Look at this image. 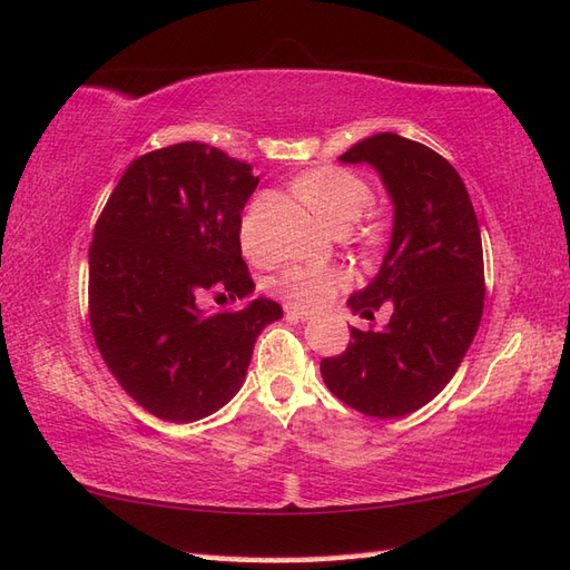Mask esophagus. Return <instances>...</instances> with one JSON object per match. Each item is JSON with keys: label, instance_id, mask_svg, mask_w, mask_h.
<instances>
[{"label": "esophagus", "instance_id": "34e87169", "mask_svg": "<svg viewBox=\"0 0 570 570\" xmlns=\"http://www.w3.org/2000/svg\"><path fill=\"white\" fill-rule=\"evenodd\" d=\"M284 313H286L288 321H311V315H313V313H308L306 308H298V306H294V303H286V306H284Z\"/></svg>", "mask_w": 570, "mask_h": 570}]
</instances>
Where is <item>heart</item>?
I'll use <instances>...</instances> for the list:
<instances>
[{
	"label": "heart",
	"instance_id": "1",
	"mask_svg": "<svg viewBox=\"0 0 570 570\" xmlns=\"http://www.w3.org/2000/svg\"><path fill=\"white\" fill-rule=\"evenodd\" d=\"M291 189L308 206L311 214L325 223L330 230L342 233L360 218L366 206L372 204L374 191L364 177L345 167H315L303 171L291 184ZM376 225H368L366 235L374 237ZM240 243L247 257L262 259V249L257 245V233L253 218H245L240 225ZM352 284V276L340 264H296L284 269L272 282L274 291L284 298L303 308H321L333 301Z\"/></svg>",
	"mask_w": 570,
	"mask_h": 570
}]
</instances>
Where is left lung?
Here are the masks:
<instances>
[{"mask_svg":"<svg viewBox=\"0 0 570 570\" xmlns=\"http://www.w3.org/2000/svg\"><path fill=\"white\" fill-rule=\"evenodd\" d=\"M379 169L395 204L393 237L376 279L347 301L374 321L391 303L383 330L352 327V342L325 356L330 393L379 420L428 405L464 360L485 298L479 218L459 171L440 153L395 134H376L340 155Z\"/></svg>","mask_w":570,"mask_h":570,"instance_id":"1","label":"left lung"}]
</instances>
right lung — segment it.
I'll return each instance as SVG.
<instances>
[{"label": "right lung", "mask_w": 570, "mask_h": 570, "mask_svg": "<svg viewBox=\"0 0 570 570\" xmlns=\"http://www.w3.org/2000/svg\"><path fill=\"white\" fill-rule=\"evenodd\" d=\"M253 165L206 142L136 157L97 218L89 245V325L130 399L169 422L202 420L243 386L255 340L282 306L204 311V298L253 294L240 214Z\"/></svg>", "instance_id": "1"}]
</instances>
